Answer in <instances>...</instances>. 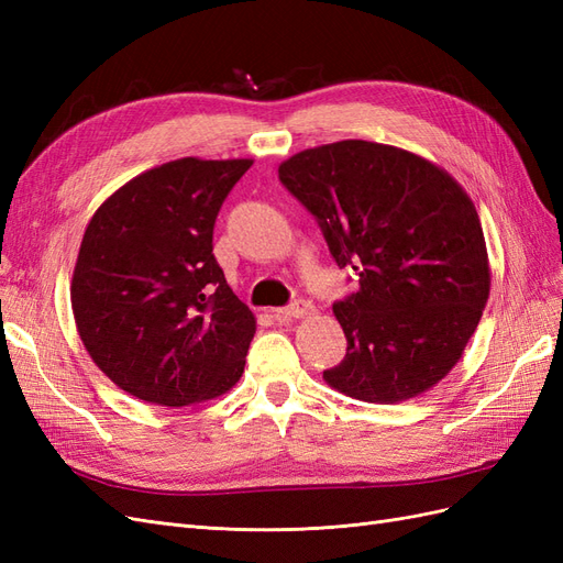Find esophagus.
I'll return each instance as SVG.
<instances>
[{"label":"esophagus","mask_w":563,"mask_h":563,"mask_svg":"<svg viewBox=\"0 0 563 563\" xmlns=\"http://www.w3.org/2000/svg\"><path fill=\"white\" fill-rule=\"evenodd\" d=\"M308 312H310V302L308 300H296L294 305L277 310L275 314H277V319H302Z\"/></svg>","instance_id":"1"}]
</instances>
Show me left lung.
<instances>
[{"label":"left lung","mask_w":563,"mask_h":563,"mask_svg":"<svg viewBox=\"0 0 563 563\" xmlns=\"http://www.w3.org/2000/svg\"><path fill=\"white\" fill-rule=\"evenodd\" d=\"M279 180L360 288L333 305L347 354L323 371L343 395L397 404L457 364L482 319L490 267L472 199L413 152L340 141L282 162Z\"/></svg>","instance_id":"8db88e82"}]
</instances>
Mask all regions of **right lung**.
Returning a JSON list of instances; mask_svg holds the SVG:
<instances>
[{"label":"right lung","instance_id":"1","mask_svg":"<svg viewBox=\"0 0 563 563\" xmlns=\"http://www.w3.org/2000/svg\"><path fill=\"white\" fill-rule=\"evenodd\" d=\"M253 159L183 157L131 178L84 230L73 314L93 364L131 397L190 406L242 378L255 317L213 255V225Z\"/></svg>","mask_w":563,"mask_h":563}]
</instances>
